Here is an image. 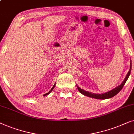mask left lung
<instances>
[{"instance_id":"8db88e82","label":"left lung","mask_w":134,"mask_h":134,"mask_svg":"<svg viewBox=\"0 0 134 134\" xmlns=\"http://www.w3.org/2000/svg\"><path fill=\"white\" fill-rule=\"evenodd\" d=\"M131 67H132V64H131V63H130V69L128 72L127 75L124 78V80H123V81L121 83L120 85L118 86L117 87H116L113 90L109 91L104 92V93H102V94H96V93H92V92H89V91H86L83 90L81 88H80L78 86L76 85L77 86L78 90L79 91V92L80 93L83 94L84 96H87V97H91V98H94V99H101V100H104V99H110V98H111L114 97V96L116 95L118 93H119V91L122 90V88L124 86V85H125L126 82L127 81V80L129 78V76L130 75H131Z\"/></svg>"}]
</instances>
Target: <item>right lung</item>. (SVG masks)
Instances as JSON below:
<instances>
[{
	"mask_svg": "<svg viewBox=\"0 0 134 134\" xmlns=\"http://www.w3.org/2000/svg\"><path fill=\"white\" fill-rule=\"evenodd\" d=\"M55 85H56V83H55V84H54V86H53V88L51 89V90H50V91H49L48 92V93H46V94H44V95H43V96H48V94H49V93H50V92H51V91H52L53 90V89H54V86H55Z\"/></svg>",
	"mask_w": 134,
	"mask_h": 134,
	"instance_id": "obj_1",
	"label": "right lung"
}]
</instances>
